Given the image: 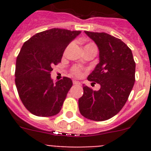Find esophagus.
Here are the masks:
<instances>
[{
    "label": "esophagus",
    "mask_w": 151,
    "mask_h": 151,
    "mask_svg": "<svg viewBox=\"0 0 151 151\" xmlns=\"http://www.w3.org/2000/svg\"><path fill=\"white\" fill-rule=\"evenodd\" d=\"M73 85H81V83L79 82V81H73Z\"/></svg>",
    "instance_id": "1"
}]
</instances>
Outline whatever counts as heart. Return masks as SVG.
Here are the masks:
<instances>
[{"label":"heart","instance_id":"heart-1","mask_svg":"<svg viewBox=\"0 0 151 151\" xmlns=\"http://www.w3.org/2000/svg\"><path fill=\"white\" fill-rule=\"evenodd\" d=\"M86 45H94L93 44H88ZM72 73L75 76H80L81 73V70L79 67H73L72 70Z\"/></svg>","mask_w":151,"mask_h":151}]
</instances>
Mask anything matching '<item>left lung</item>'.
Returning a JSON list of instances; mask_svg holds the SVG:
<instances>
[{"label":"left lung","mask_w":151,"mask_h":151,"mask_svg":"<svg viewBox=\"0 0 151 151\" xmlns=\"http://www.w3.org/2000/svg\"><path fill=\"white\" fill-rule=\"evenodd\" d=\"M99 49V63L88 77L100 88L93 91L83 85L79 110L88 119L102 122L115 116L124 106L135 83L136 63L131 49L106 33L85 31Z\"/></svg>","instance_id":"1"}]
</instances>
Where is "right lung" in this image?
<instances>
[{"mask_svg": "<svg viewBox=\"0 0 151 151\" xmlns=\"http://www.w3.org/2000/svg\"><path fill=\"white\" fill-rule=\"evenodd\" d=\"M81 33L54 28L23 44L16 59L15 85L23 105L33 114L51 117L61 110L73 82L64 77L55 83L52 66L61 62L67 45Z\"/></svg>", "mask_w": 151, "mask_h": 151, "instance_id": "right-lung-1", "label": "right lung"}]
</instances>
